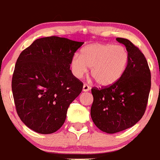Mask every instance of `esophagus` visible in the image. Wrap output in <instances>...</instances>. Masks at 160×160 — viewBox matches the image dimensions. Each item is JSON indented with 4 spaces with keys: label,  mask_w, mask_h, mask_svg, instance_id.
I'll return each instance as SVG.
<instances>
[{
    "label": "esophagus",
    "mask_w": 160,
    "mask_h": 160,
    "mask_svg": "<svg viewBox=\"0 0 160 160\" xmlns=\"http://www.w3.org/2000/svg\"><path fill=\"white\" fill-rule=\"evenodd\" d=\"M90 90V87H89V86L87 85V83H84V84H83V91L87 92V91H89Z\"/></svg>",
    "instance_id": "esophagus-1"
}]
</instances>
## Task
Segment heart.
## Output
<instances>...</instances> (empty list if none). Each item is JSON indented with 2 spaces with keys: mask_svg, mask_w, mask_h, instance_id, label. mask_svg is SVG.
I'll return each instance as SVG.
<instances>
[{
  "mask_svg": "<svg viewBox=\"0 0 160 160\" xmlns=\"http://www.w3.org/2000/svg\"><path fill=\"white\" fill-rule=\"evenodd\" d=\"M129 53L124 47L110 43H93L81 50L79 55L73 57L70 69L77 78H82L88 67L90 73L101 86L117 83L125 73L128 67Z\"/></svg>",
  "mask_w": 160,
  "mask_h": 160,
  "instance_id": "b5f03b06",
  "label": "heart"
}]
</instances>
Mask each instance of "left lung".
I'll return each instance as SVG.
<instances>
[{"label": "left lung", "instance_id": "left-lung-1", "mask_svg": "<svg viewBox=\"0 0 160 160\" xmlns=\"http://www.w3.org/2000/svg\"><path fill=\"white\" fill-rule=\"evenodd\" d=\"M117 40L129 53L125 73L110 87L91 90L92 120L100 130L111 134L130 128L142 118L151 87L150 70L143 53L129 40Z\"/></svg>", "mask_w": 160, "mask_h": 160}]
</instances>
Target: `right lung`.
<instances>
[{
    "label": "right lung",
    "instance_id": "right-lung-1",
    "mask_svg": "<svg viewBox=\"0 0 160 160\" xmlns=\"http://www.w3.org/2000/svg\"><path fill=\"white\" fill-rule=\"evenodd\" d=\"M83 42L59 37L38 39L17 60L12 77L16 110L21 121L41 134L58 131L83 83L70 70L74 53Z\"/></svg>",
    "mask_w": 160,
    "mask_h": 160
}]
</instances>
